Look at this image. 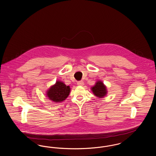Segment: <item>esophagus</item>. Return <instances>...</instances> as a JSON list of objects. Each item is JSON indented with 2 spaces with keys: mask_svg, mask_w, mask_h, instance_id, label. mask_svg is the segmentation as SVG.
Masks as SVG:
<instances>
[{
  "mask_svg": "<svg viewBox=\"0 0 156 156\" xmlns=\"http://www.w3.org/2000/svg\"><path fill=\"white\" fill-rule=\"evenodd\" d=\"M77 84H78V85H79V86H83V85H84V82H83V81H78V82H77Z\"/></svg>",
  "mask_w": 156,
  "mask_h": 156,
  "instance_id": "1",
  "label": "esophagus"
}]
</instances>
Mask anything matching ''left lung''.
<instances>
[{"instance_id":"left-lung-1","label":"left lung","mask_w":156,"mask_h":156,"mask_svg":"<svg viewBox=\"0 0 156 156\" xmlns=\"http://www.w3.org/2000/svg\"><path fill=\"white\" fill-rule=\"evenodd\" d=\"M91 90L94 94L99 98H104L107 94L106 87L101 81L96 82L94 87H91Z\"/></svg>"}]
</instances>
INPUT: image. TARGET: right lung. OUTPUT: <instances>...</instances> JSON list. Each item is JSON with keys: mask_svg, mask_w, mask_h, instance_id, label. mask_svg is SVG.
<instances>
[{"mask_svg": "<svg viewBox=\"0 0 156 156\" xmlns=\"http://www.w3.org/2000/svg\"><path fill=\"white\" fill-rule=\"evenodd\" d=\"M69 93V87L66 85L63 82L57 81L46 92V96L50 100L55 103H58L66 100Z\"/></svg>", "mask_w": 156, "mask_h": 156, "instance_id": "1", "label": "right lung"}]
</instances>
